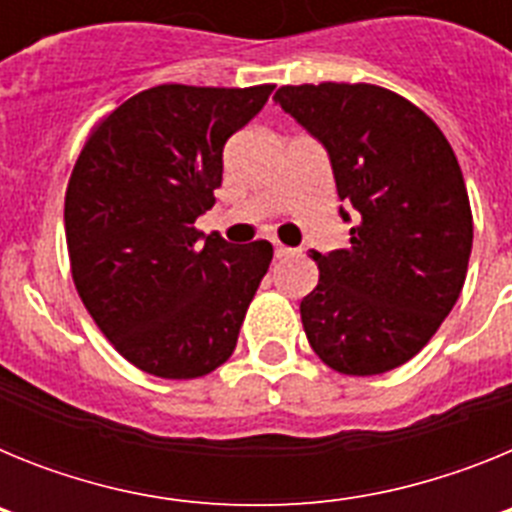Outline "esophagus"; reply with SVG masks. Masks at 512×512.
Returning <instances> with one entry per match:
<instances>
[{
    "label": "esophagus",
    "mask_w": 512,
    "mask_h": 512,
    "mask_svg": "<svg viewBox=\"0 0 512 512\" xmlns=\"http://www.w3.org/2000/svg\"><path fill=\"white\" fill-rule=\"evenodd\" d=\"M274 253H277V259H284V256H292V253H295V248L282 246V243H274Z\"/></svg>",
    "instance_id": "esophagus-1"
}]
</instances>
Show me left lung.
I'll return each mask as SVG.
<instances>
[{
    "mask_svg": "<svg viewBox=\"0 0 512 512\" xmlns=\"http://www.w3.org/2000/svg\"><path fill=\"white\" fill-rule=\"evenodd\" d=\"M274 102L328 151L351 248L312 251L318 287L300 302L312 351L372 377L413 359L456 305L472 253L459 161L436 122L374 84L282 87Z\"/></svg>",
    "mask_w": 512,
    "mask_h": 512,
    "instance_id": "left-lung-1",
    "label": "left lung"
}]
</instances>
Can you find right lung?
Segmentation results:
<instances>
[{"label": "right lung", "mask_w": 512, "mask_h": 512, "mask_svg": "<svg viewBox=\"0 0 512 512\" xmlns=\"http://www.w3.org/2000/svg\"><path fill=\"white\" fill-rule=\"evenodd\" d=\"M274 84H161L122 102L81 148L66 189V243L81 302L112 346L153 377L225 364L271 264L269 241L233 246L194 220L215 205L223 148Z\"/></svg>", "instance_id": "right-lung-1"}]
</instances>
